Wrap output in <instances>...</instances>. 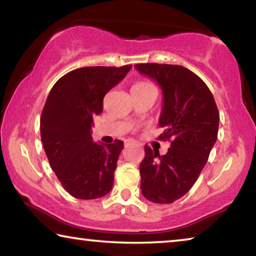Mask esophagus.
I'll return each instance as SVG.
<instances>
[{
	"instance_id": "34e87169",
	"label": "esophagus",
	"mask_w": 256,
	"mask_h": 256,
	"mask_svg": "<svg viewBox=\"0 0 256 256\" xmlns=\"http://www.w3.org/2000/svg\"><path fill=\"white\" fill-rule=\"evenodd\" d=\"M136 144V142H134L133 140H128L126 142H125V144H126V146H128V144Z\"/></svg>"
}]
</instances>
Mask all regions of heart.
<instances>
[{
  "mask_svg": "<svg viewBox=\"0 0 256 256\" xmlns=\"http://www.w3.org/2000/svg\"><path fill=\"white\" fill-rule=\"evenodd\" d=\"M149 86H154L150 84L149 82L140 81V82H136V84L132 86V89H144V88H149Z\"/></svg>",
  "mask_w": 256,
  "mask_h": 256,
  "instance_id": "obj_1",
  "label": "heart"
}]
</instances>
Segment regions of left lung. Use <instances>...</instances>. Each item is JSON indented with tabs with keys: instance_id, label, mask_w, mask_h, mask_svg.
I'll list each match as a JSON object with an SVG mask.
<instances>
[{
	"instance_id": "1",
	"label": "left lung",
	"mask_w": 256,
	"mask_h": 256,
	"mask_svg": "<svg viewBox=\"0 0 256 256\" xmlns=\"http://www.w3.org/2000/svg\"><path fill=\"white\" fill-rule=\"evenodd\" d=\"M141 74L157 81L162 92L159 138H170L164 156L144 146L140 164L141 190L154 203H172L185 196L206 166L218 136L219 112L208 86L180 66L136 64Z\"/></svg>"
}]
</instances>
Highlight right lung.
<instances>
[{
	"instance_id": "1",
	"label": "right lung",
	"mask_w": 256,
	"mask_h": 256,
	"mask_svg": "<svg viewBox=\"0 0 256 256\" xmlns=\"http://www.w3.org/2000/svg\"><path fill=\"white\" fill-rule=\"evenodd\" d=\"M132 66H86L66 73L53 86L40 118V136L50 168L64 190L80 200L110 192L123 141L94 142V118L102 100Z\"/></svg>"
}]
</instances>
